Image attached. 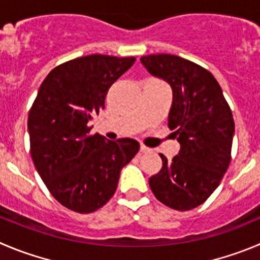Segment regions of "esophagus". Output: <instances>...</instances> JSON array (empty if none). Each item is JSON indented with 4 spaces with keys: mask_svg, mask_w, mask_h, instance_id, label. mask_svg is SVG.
I'll use <instances>...</instances> for the list:
<instances>
[{
    "mask_svg": "<svg viewBox=\"0 0 260 260\" xmlns=\"http://www.w3.org/2000/svg\"><path fill=\"white\" fill-rule=\"evenodd\" d=\"M140 150H141V152L151 151V149H150V147H147V146H145V145H141V146H140Z\"/></svg>",
    "mask_w": 260,
    "mask_h": 260,
    "instance_id": "1",
    "label": "esophagus"
}]
</instances>
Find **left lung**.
Masks as SVG:
<instances>
[{
  "mask_svg": "<svg viewBox=\"0 0 260 260\" xmlns=\"http://www.w3.org/2000/svg\"><path fill=\"white\" fill-rule=\"evenodd\" d=\"M141 64L172 87L168 127L181 145L172 160L160 154L163 167L150 177V188L172 209H193L219 186L230 166L232 111L217 79L200 65L169 53L142 56Z\"/></svg>",
  "mask_w": 260,
  "mask_h": 260,
  "instance_id": "left-lung-1",
  "label": "left lung"
}]
</instances>
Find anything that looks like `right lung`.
<instances>
[{
    "label": "right lung",
    "instance_id": "1",
    "mask_svg": "<svg viewBox=\"0 0 260 260\" xmlns=\"http://www.w3.org/2000/svg\"><path fill=\"white\" fill-rule=\"evenodd\" d=\"M135 57L88 55L51 70L28 115L30 155L51 195L77 213L100 209L114 195L123 167L140 150L133 138L91 136L111 84Z\"/></svg>",
    "mask_w": 260,
    "mask_h": 260
}]
</instances>
